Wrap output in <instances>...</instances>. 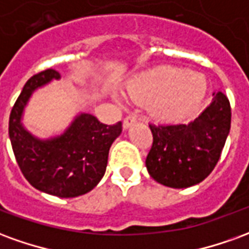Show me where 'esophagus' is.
Here are the masks:
<instances>
[{"label":"esophagus","instance_id":"esophagus-1","mask_svg":"<svg viewBox=\"0 0 249 249\" xmlns=\"http://www.w3.org/2000/svg\"><path fill=\"white\" fill-rule=\"evenodd\" d=\"M136 120H137V117H136L135 114H129V116H126L124 120V128L125 129H128V128H130L132 125L135 124L136 123Z\"/></svg>","mask_w":249,"mask_h":249}]
</instances>
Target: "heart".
I'll return each instance as SVG.
<instances>
[{"instance_id": "obj_1", "label": "heart", "mask_w": 249, "mask_h": 249, "mask_svg": "<svg viewBox=\"0 0 249 249\" xmlns=\"http://www.w3.org/2000/svg\"><path fill=\"white\" fill-rule=\"evenodd\" d=\"M208 84L203 74L175 68H156L130 78L125 94L136 104H148L152 117L171 123L192 113L203 103Z\"/></svg>"}]
</instances>
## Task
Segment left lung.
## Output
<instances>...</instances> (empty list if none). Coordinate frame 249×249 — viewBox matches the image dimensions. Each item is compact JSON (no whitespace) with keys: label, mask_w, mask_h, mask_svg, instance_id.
<instances>
[{"label":"left lung","mask_w":249,"mask_h":249,"mask_svg":"<svg viewBox=\"0 0 249 249\" xmlns=\"http://www.w3.org/2000/svg\"><path fill=\"white\" fill-rule=\"evenodd\" d=\"M153 144L145 165L153 180L171 188L201 183L213 171L231 129V105L223 92L188 124H151Z\"/></svg>","instance_id":"1"}]
</instances>
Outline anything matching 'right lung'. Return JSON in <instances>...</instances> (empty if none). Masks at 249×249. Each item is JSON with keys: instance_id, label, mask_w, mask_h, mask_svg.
<instances>
[{"instance_id": "add662e5", "label": "right lung", "mask_w": 249, "mask_h": 249, "mask_svg": "<svg viewBox=\"0 0 249 249\" xmlns=\"http://www.w3.org/2000/svg\"><path fill=\"white\" fill-rule=\"evenodd\" d=\"M61 74L46 69L30 77L9 119V137L25 178L36 189L57 197L90 192L103 178L110 145L123 125H105L90 113H78L61 135L40 139L25 128L22 117L32 94Z\"/></svg>"}]
</instances>
